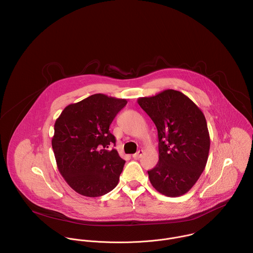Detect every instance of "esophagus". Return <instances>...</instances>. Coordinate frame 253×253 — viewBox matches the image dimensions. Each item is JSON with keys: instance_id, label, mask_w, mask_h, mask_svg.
<instances>
[{"instance_id": "obj_1", "label": "esophagus", "mask_w": 253, "mask_h": 253, "mask_svg": "<svg viewBox=\"0 0 253 253\" xmlns=\"http://www.w3.org/2000/svg\"><path fill=\"white\" fill-rule=\"evenodd\" d=\"M143 154H144V152H143L142 150H140V151H138L136 154H134V155H133V158H134V159H139V158H141V157H142V155H143Z\"/></svg>"}]
</instances>
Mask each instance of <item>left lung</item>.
<instances>
[{
  "label": "left lung",
  "instance_id": "1",
  "mask_svg": "<svg viewBox=\"0 0 253 253\" xmlns=\"http://www.w3.org/2000/svg\"><path fill=\"white\" fill-rule=\"evenodd\" d=\"M138 103L158 129L159 163L148 171L150 181L166 196H181L196 183L207 164L206 118L189 97L174 89L140 97Z\"/></svg>",
  "mask_w": 253,
  "mask_h": 253
}]
</instances>
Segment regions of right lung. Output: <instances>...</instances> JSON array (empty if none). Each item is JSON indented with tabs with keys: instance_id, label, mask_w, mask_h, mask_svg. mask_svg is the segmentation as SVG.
Instances as JSON below:
<instances>
[{
	"instance_id": "right-lung-1",
	"label": "right lung",
	"mask_w": 253,
	"mask_h": 253,
	"mask_svg": "<svg viewBox=\"0 0 253 253\" xmlns=\"http://www.w3.org/2000/svg\"><path fill=\"white\" fill-rule=\"evenodd\" d=\"M126 99L92 94L68 105L54 125L52 148L58 169L79 194L102 196L116 187L125 161L109 126Z\"/></svg>"
}]
</instances>
